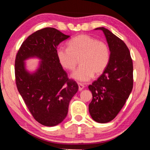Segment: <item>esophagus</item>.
I'll return each mask as SVG.
<instances>
[{
	"instance_id": "esophagus-1",
	"label": "esophagus",
	"mask_w": 150,
	"mask_h": 150,
	"mask_svg": "<svg viewBox=\"0 0 150 150\" xmlns=\"http://www.w3.org/2000/svg\"><path fill=\"white\" fill-rule=\"evenodd\" d=\"M78 85H79V91H81L83 89V88H84V85H83V84H81V83H79Z\"/></svg>"
}]
</instances>
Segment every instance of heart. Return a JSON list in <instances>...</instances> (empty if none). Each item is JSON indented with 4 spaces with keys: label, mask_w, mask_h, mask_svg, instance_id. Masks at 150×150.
Listing matches in <instances>:
<instances>
[{
    "label": "heart",
    "mask_w": 150,
    "mask_h": 150,
    "mask_svg": "<svg viewBox=\"0 0 150 150\" xmlns=\"http://www.w3.org/2000/svg\"><path fill=\"white\" fill-rule=\"evenodd\" d=\"M68 48L59 47L56 55L60 65L65 69L73 71L79 59L81 66L71 77L79 82L90 81L94 75L105 71L110 61V50L105 42L91 35L81 34L67 43Z\"/></svg>",
    "instance_id": "b5f03b06"
}]
</instances>
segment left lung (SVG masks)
Wrapping results in <instances>:
<instances>
[{"mask_svg": "<svg viewBox=\"0 0 150 150\" xmlns=\"http://www.w3.org/2000/svg\"><path fill=\"white\" fill-rule=\"evenodd\" d=\"M102 30L110 50V61L105 71L88 86L93 99L88 105L90 115L98 123H106L115 118L133 88V63L128 47L110 30Z\"/></svg>", "mask_w": 150, "mask_h": 150, "instance_id": "left-lung-1", "label": "left lung"}]
</instances>
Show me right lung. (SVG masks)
Instances as JSON below:
<instances>
[{"mask_svg":"<svg viewBox=\"0 0 150 150\" xmlns=\"http://www.w3.org/2000/svg\"><path fill=\"white\" fill-rule=\"evenodd\" d=\"M69 37L54 28L38 30L22 43L15 60L18 91L35 120L45 126L62 122L79 89L56 55L58 45ZM30 59L40 61L34 71L27 69L25 61Z\"/></svg>","mask_w":150,"mask_h":150,"instance_id":"obj_1","label":"right lung"}]
</instances>
